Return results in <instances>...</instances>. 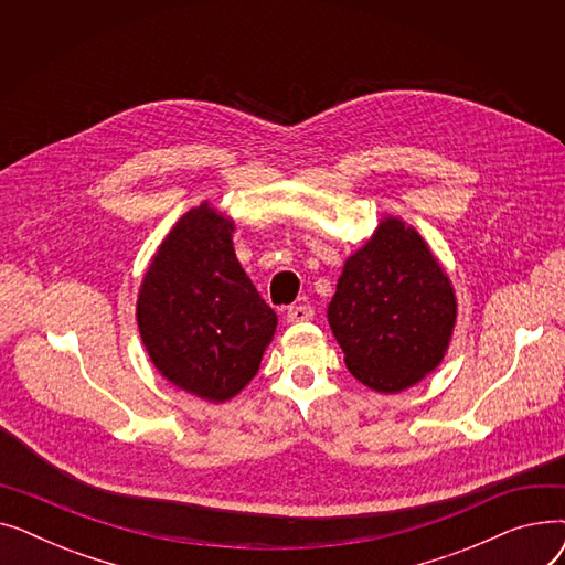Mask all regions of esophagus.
I'll return each mask as SVG.
<instances>
[{
    "instance_id": "1",
    "label": "esophagus",
    "mask_w": 565,
    "mask_h": 565,
    "mask_svg": "<svg viewBox=\"0 0 565 565\" xmlns=\"http://www.w3.org/2000/svg\"><path fill=\"white\" fill-rule=\"evenodd\" d=\"M313 318V309L309 307V305H295V307H290L288 311H286V320L288 322H307V320H311Z\"/></svg>"
}]
</instances>
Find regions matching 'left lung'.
<instances>
[{"mask_svg": "<svg viewBox=\"0 0 565 565\" xmlns=\"http://www.w3.org/2000/svg\"><path fill=\"white\" fill-rule=\"evenodd\" d=\"M456 313L447 273L424 237L396 217H384L345 260L328 307L348 371L380 394H398L439 366Z\"/></svg>", "mask_w": 565, "mask_h": 565, "instance_id": "1", "label": "left lung"}]
</instances>
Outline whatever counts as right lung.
Masks as SVG:
<instances>
[{
	"label": "right lung",
	"instance_id": "obj_1",
	"mask_svg": "<svg viewBox=\"0 0 565 565\" xmlns=\"http://www.w3.org/2000/svg\"><path fill=\"white\" fill-rule=\"evenodd\" d=\"M233 220L203 201L167 233L143 275L137 324L148 358L178 390L224 403L258 373L277 330L235 258Z\"/></svg>",
	"mask_w": 565,
	"mask_h": 565
}]
</instances>
